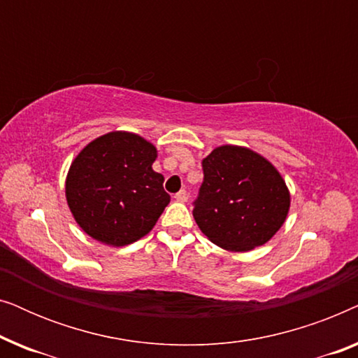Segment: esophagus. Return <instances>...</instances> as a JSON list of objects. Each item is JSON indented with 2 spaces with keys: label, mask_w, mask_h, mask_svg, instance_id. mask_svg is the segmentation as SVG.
Wrapping results in <instances>:
<instances>
[{
  "label": "esophagus",
  "mask_w": 358,
  "mask_h": 358,
  "mask_svg": "<svg viewBox=\"0 0 358 358\" xmlns=\"http://www.w3.org/2000/svg\"><path fill=\"white\" fill-rule=\"evenodd\" d=\"M174 199L176 202H187V192H185V190H179V192L174 195Z\"/></svg>",
  "instance_id": "34e87169"
}]
</instances>
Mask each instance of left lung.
I'll return each mask as SVG.
<instances>
[{
    "instance_id": "obj_1",
    "label": "left lung",
    "mask_w": 358,
    "mask_h": 358,
    "mask_svg": "<svg viewBox=\"0 0 358 358\" xmlns=\"http://www.w3.org/2000/svg\"><path fill=\"white\" fill-rule=\"evenodd\" d=\"M202 169L194 202L200 231L231 252L271 241L290 210V190L275 166L246 146L223 145L205 156Z\"/></svg>"
}]
</instances>
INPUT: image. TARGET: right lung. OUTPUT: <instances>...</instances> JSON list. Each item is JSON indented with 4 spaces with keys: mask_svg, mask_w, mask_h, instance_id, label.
<instances>
[{
    "mask_svg": "<svg viewBox=\"0 0 358 358\" xmlns=\"http://www.w3.org/2000/svg\"><path fill=\"white\" fill-rule=\"evenodd\" d=\"M156 146L130 131H109L83 148L68 169V207L87 236L127 246L148 234L169 203Z\"/></svg>",
    "mask_w": 358,
    "mask_h": 358,
    "instance_id": "1",
    "label": "right lung"
}]
</instances>
